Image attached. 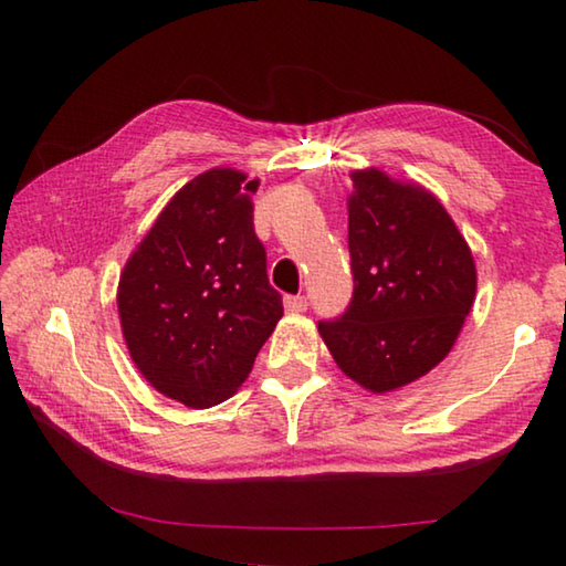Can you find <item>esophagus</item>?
I'll use <instances>...</instances> for the list:
<instances>
[{
  "mask_svg": "<svg viewBox=\"0 0 566 566\" xmlns=\"http://www.w3.org/2000/svg\"><path fill=\"white\" fill-rule=\"evenodd\" d=\"M306 306H310L306 296H284V310L286 312L300 314V312H306Z\"/></svg>",
  "mask_w": 566,
  "mask_h": 566,
  "instance_id": "34e87169",
  "label": "esophagus"
}]
</instances>
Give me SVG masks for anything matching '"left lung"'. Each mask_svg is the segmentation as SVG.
I'll return each instance as SVG.
<instances>
[{"instance_id":"1","label":"left lung","mask_w":566,"mask_h":566,"mask_svg":"<svg viewBox=\"0 0 566 566\" xmlns=\"http://www.w3.org/2000/svg\"><path fill=\"white\" fill-rule=\"evenodd\" d=\"M352 181L354 294L342 317L319 322V334L344 375L381 395L424 377L454 347L476 270L432 191L375 167L352 171Z\"/></svg>"}]
</instances>
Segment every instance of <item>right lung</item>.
<instances>
[{
    "label": "right lung",
    "mask_w": 566,
    "mask_h": 566,
    "mask_svg": "<svg viewBox=\"0 0 566 566\" xmlns=\"http://www.w3.org/2000/svg\"><path fill=\"white\" fill-rule=\"evenodd\" d=\"M260 179L217 167L187 181L124 264L122 334L151 387L191 409L229 399L282 319L254 234Z\"/></svg>",
    "instance_id": "obj_1"
}]
</instances>
